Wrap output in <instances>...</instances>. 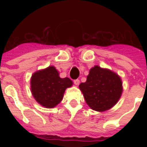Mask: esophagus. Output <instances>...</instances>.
Wrapping results in <instances>:
<instances>
[{"label":"esophagus","instance_id":"1","mask_svg":"<svg viewBox=\"0 0 147 147\" xmlns=\"http://www.w3.org/2000/svg\"><path fill=\"white\" fill-rule=\"evenodd\" d=\"M74 84L76 85H78L80 84V81L78 80V79H76V80H74Z\"/></svg>","mask_w":147,"mask_h":147}]
</instances>
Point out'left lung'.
Wrapping results in <instances>:
<instances>
[{
  "instance_id": "1",
  "label": "left lung",
  "mask_w": 147,
  "mask_h": 147,
  "mask_svg": "<svg viewBox=\"0 0 147 147\" xmlns=\"http://www.w3.org/2000/svg\"><path fill=\"white\" fill-rule=\"evenodd\" d=\"M78 87L87 105L98 112L112 108L123 92L121 77L116 72L98 65L90 69L86 82L81 83Z\"/></svg>"
}]
</instances>
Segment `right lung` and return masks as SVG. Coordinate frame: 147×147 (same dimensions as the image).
I'll return each instance as SVG.
<instances>
[{
	"label": "right lung",
	"instance_id": "1",
	"mask_svg": "<svg viewBox=\"0 0 147 147\" xmlns=\"http://www.w3.org/2000/svg\"><path fill=\"white\" fill-rule=\"evenodd\" d=\"M69 78H60L55 66L35 71L30 78V89L36 102L46 108L55 107L62 101L65 90L72 86Z\"/></svg>",
	"mask_w": 147,
	"mask_h": 147
}]
</instances>
